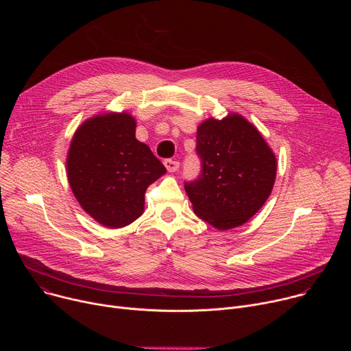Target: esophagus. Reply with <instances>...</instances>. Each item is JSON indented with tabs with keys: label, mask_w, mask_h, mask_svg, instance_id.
I'll return each mask as SVG.
<instances>
[{
	"label": "esophagus",
	"mask_w": 351,
	"mask_h": 351,
	"mask_svg": "<svg viewBox=\"0 0 351 351\" xmlns=\"http://www.w3.org/2000/svg\"><path fill=\"white\" fill-rule=\"evenodd\" d=\"M164 165L168 169V172H176L179 169V167H180V164L178 161H175V160H165Z\"/></svg>",
	"instance_id": "obj_1"
}]
</instances>
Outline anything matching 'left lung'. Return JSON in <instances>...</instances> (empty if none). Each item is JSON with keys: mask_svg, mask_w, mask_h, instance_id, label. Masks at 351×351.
Segmentation results:
<instances>
[{"mask_svg": "<svg viewBox=\"0 0 351 351\" xmlns=\"http://www.w3.org/2000/svg\"><path fill=\"white\" fill-rule=\"evenodd\" d=\"M202 175L184 190L194 214L219 230L245 223L268 199L276 157L258 129L239 114L208 118L197 128Z\"/></svg>", "mask_w": 351, "mask_h": 351, "instance_id": "left-lung-1", "label": "left lung"}]
</instances>
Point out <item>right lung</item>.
Listing matches in <instances>:
<instances>
[{
    "label": "right lung",
    "mask_w": 351,
    "mask_h": 351,
    "mask_svg": "<svg viewBox=\"0 0 351 351\" xmlns=\"http://www.w3.org/2000/svg\"><path fill=\"white\" fill-rule=\"evenodd\" d=\"M66 173L80 207L99 225L118 229L144 213L147 187L167 169L136 138V119L129 112H106L76 129Z\"/></svg>",
    "instance_id": "1"
}]
</instances>
